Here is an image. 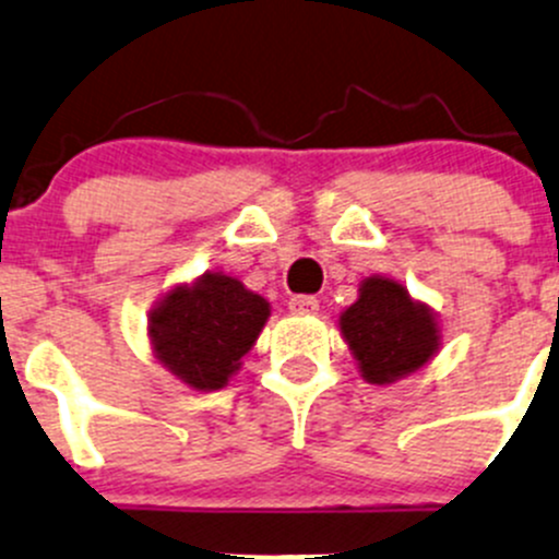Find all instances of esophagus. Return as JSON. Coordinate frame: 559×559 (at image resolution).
<instances>
[{"label": "esophagus", "mask_w": 559, "mask_h": 559, "mask_svg": "<svg viewBox=\"0 0 559 559\" xmlns=\"http://www.w3.org/2000/svg\"><path fill=\"white\" fill-rule=\"evenodd\" d=\"M289 311L295 316H311V313L319 311V300H316V297H308V295L292 297Z\"/></svg>", "instance_id": "34e87169"}]
</instances>
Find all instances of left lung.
<instances>
[{"instance_id": "8db88e82", "label": "left lung", "mask_w": 559, "mask_h": 559, "mask_svg": "<svg viewBox=\"0 0 559 559\" xmlns=\"http://www.w3.org/2000/svg\"><path fill=\"white\" fill-rule=\"evenodd\" d=\"M341 335L368 384H394L425 368L441 348V324L400 281L370 275L341 313Z\"/></svg>"}]
</instances>
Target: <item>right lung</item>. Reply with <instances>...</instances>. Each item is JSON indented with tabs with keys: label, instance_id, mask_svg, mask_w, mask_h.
<instances>
[{
	"label": "right lung",
	"instance_id": "right-lung-1",
	"mask_svg": "<svg viewBox=\"0 0 559 559\" xmlns=\"http://www.w3.org/2000/svg\"><path fill=\"white\" fill-rule=\"evenodd\" d=\"M270 316V302L227 273L178 284L148 313L154 357L197 392H216L243 365Z\"/></svg>",
	"mask_w": 559,
	"mask_h": 559
}]
</instances>
